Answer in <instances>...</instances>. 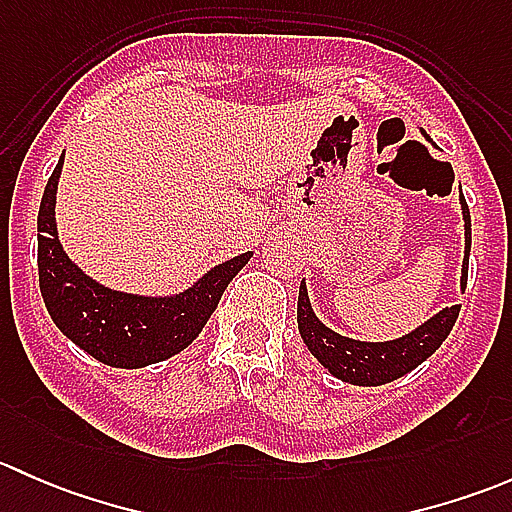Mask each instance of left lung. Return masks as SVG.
Listing matches in <instances>:
<instances>
[{
    "instance_id": "obj_1",
    "label": "left lung",
    "mask_w": 512,
    "mask_h": 512,
    "mask_svg": "<svg viewBox=\"0 0 512 512\" xmlns=\"http://www.w3.org/2000/svg\"><path fill=\"white\" fill-rule=\"evenodd\" d=\"M463 232H466V247H463L461 265V289H466L468 280V257H471V213H468L466 198L461 195ZM461 307H443L426 322L418 324L409 334L389 342H361V339L344 337V334L329 329L322 319L314 314L312 302L307 294V282L299 285L297 299V327L299 337L307 344L314 359L324 366L332 376L342 379L344 384L354 386H381L389 381L401 379L414 371L418 364L428 359L451 334Z\"/></svg>"
}]
</instances>
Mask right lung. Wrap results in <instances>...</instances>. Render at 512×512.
Returning a JSON list of instances; mask_svg holds the SVG:
<instances>
[{
  "label": "right lung",
  "instance_id": "obj_1",
  "mask_svg": "<svg viewBox=\"0 0 512 512\" xmlns=\"http://www.w3.org/2000/svg\"><path fill=\"white\" fill-rule=\"evenodd\" d=\"M61 168L64 156L46 183L36 220L39 287L46 312L76 347L116 369H143L183 352L203 332L225 287L250 262L252 252L210 267L175 294H133L101 285L66 255L59 240L54 215Z\"/></svg>",
  "mask_w": 512,
  "mask_h": 512
}]
</instances>
